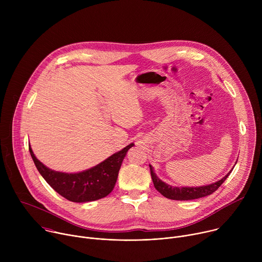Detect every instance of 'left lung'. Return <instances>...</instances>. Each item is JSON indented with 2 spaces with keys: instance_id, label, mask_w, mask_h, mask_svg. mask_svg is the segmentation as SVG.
<instances>
[{
  "instance_id": "obj_1",
  "label": "left lung",
  "mask_w": 262,
  "mask_h": 262,
  "mask_svg": "<svg viewBox=\"0 0 262 262\" xmlns=\"http://www.w3.org/2000/svg\"><path fill=\"white\" fill-rule=\"evenodd\" d=\"M150 167V174H151V178L155 184V188L166 198L168 199H172V200H193V199H198L201 197H205L208 196L210 194H212L213 192H215L221 184L226 180V178L229 176V174L231 172H229L225 177H223L221 180L212 183V184H208V185H204V186H198V188H175V186H171L168 185L167 183L163 182L154 172V168L151 166Z\"/></svg>"
}]
</instances>
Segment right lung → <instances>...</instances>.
Segmentation results:
<instances>
[{
  "instance_id": "1",
  "label": "right lung",
  "mask_w": 262,
  "mask_h": 262,
  "mask_svg": "<svg viewBox=\"0 0 262 262\" xmlns=\"http://www.w3.org/2000/svg\"><path fill=\"white\" fill-rule=\"evenodd\" d=\"M133 146L129 144L99 165L74 174L49 169L36 159L30 146L29 150L37 170L58 194L69 201L83 203L101 199L113 191L123 159Z\"/></svg>"
}]
</instances>
